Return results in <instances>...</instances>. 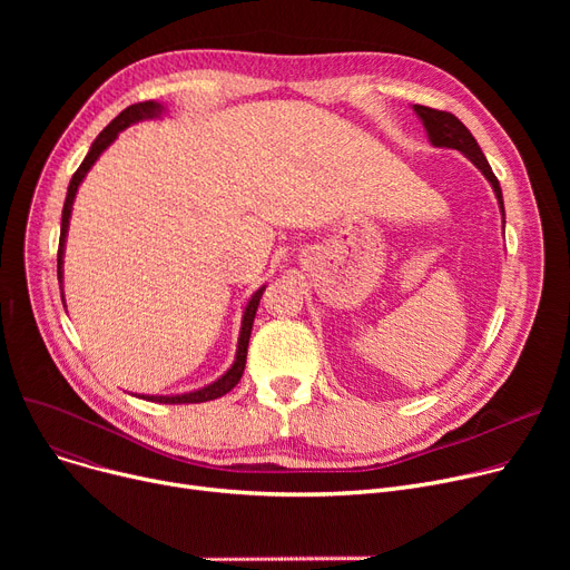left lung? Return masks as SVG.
Wrapping results in <instances>:
<instances>
[{"instance_id": "obj_1", "label": "left lung", "mask_w": 570, "mask_h": 570, "mask_svg": "<svg viewBox=\"0 0 570 570\" xmlns=\"http://www.w3.org/2000/svg\"><path fill=\"white\" fill-rule=\"evenodd\" d=\"M413 112L417 115V119H421L425 131H428V138L434 147H445V149H458L460 155H464L478 170H481L485 175V179L490 183L494 196H497V203H499V209H501V219H503V226H505V213H503V194H501V187H499V179L497 175L492 173L481 145L475 142V138L471 136V131L460 122V119L451 112L445 110H434V108H428V106H417L413 104L411 106Z\"/></svg>"}]
</instances>
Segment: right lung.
Instances as JSON below:
<instances>
[{
  "label": "right lung",
  "instance_id": "right-lung-1",
  "mask_svg": "<svg viewBox=\"0 0 570 570\" xmlns=\"http://www.w3.org/2000/svg\"><path fill=\"white\" fill-rule=\"evenodd\" d=\"M166 115V106L159 104V101H140V104H134L129 108H125L122 112H119L112 122L97 136V140L89 145V153L85 155L82 164L78 166V170L73 173L71 183H69V189H67V200H65V207H62V228H59V249H57V279H59V291H62V303L67 307V301H65V249H67V235H69V222H71V213H73V200H76V194H78V187L82 185V179L87 177L89 168H92L97 164V159L106 153V149L115 142V138L119 136V131L129 129L131 125H138V122H145V119H159ZM263 291L265 286H261L252 297L249 303L243 312V325H239V337H237V348H235V361L233 365L226 370V374H222L217 381L207 383L203 387H198V391H191V393H183V395H136L140 400H147V402H159V404H198V402H209V400H217V397H224L226 393H230L233 387L237 385V381L243 379V372H245V365H247V346H249V337H252V325H254V316H256V309H258V303L263 297Z\"/></svg>",
  "mask_w": 570,
  "mask_h": 570
}]
</instances>
